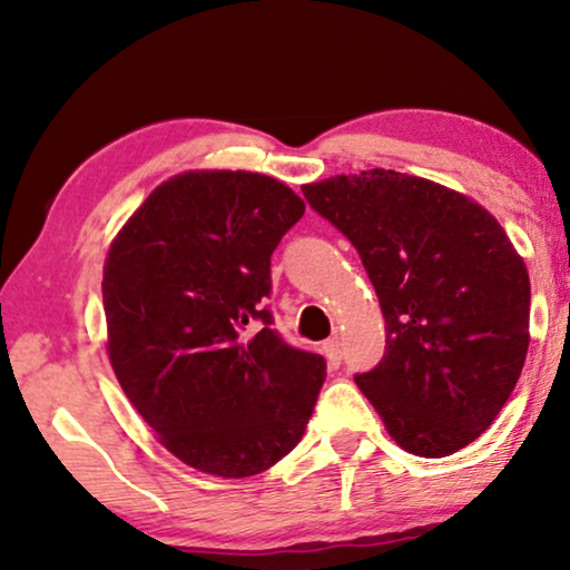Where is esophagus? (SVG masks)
I'll list each match as a JSON object with an SVG mask.
<instances>
[{"instance_id":"esophagus-1","label":"esophagus","mask_w":570,"mask_h":570,"mask_svg":"<svg viewBox=\"0 0 570 570\" xmlns=\"http://www.w3.org/2000/svg\"><path fill=\"white\" fill-rule=\"evenodd\" d=\"M322 353L326 357V363L332 365V368H340L342 363V347H340V340H326L322 345Z\"/></svg>"}]
</instances>
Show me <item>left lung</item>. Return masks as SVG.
Here are the masks:
<instances>
[{"label":"left lung","mask_w":570,"mask_h":570,"mask_svg":"<svg viewBox=\"0 0 570 570\" xmlns=\"http://www.w3.org/2000/svg\"><path fill=\"white\" fill-rule=\"evenodd\" d=\"M303 197L355 246L384 311V357L355 384L410 454L464 449L524 368V259L488 209L417 176L373 168Z\"/></svg>","instance_id":"8db88e82"}]
</instances>
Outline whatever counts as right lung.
Returning <instances> with one entry per match:
<instances>
[{"label": "right lung", "mask_w": 570, "mask_h": 570, "mask_svg": "<svg viewBox=\"0 0 570 570\" xmlns=\"http://www.w3.org/2000/svg\"><path fill=\"white\" fill-rule=\"evenodd\" d=\"M306 205L277 178L189 170L160 184L108 248V357L163 446L252 478L298 446L322 355L272 330L269 259Z\"/></svg>", "instance_id": "1"}]
</instances>
